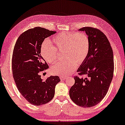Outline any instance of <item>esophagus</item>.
<instances>
[{
  "label": "esophagus",
  "instance_id": "34e87169",
  "mask_svg": "<svg viewBox=\"0 0 125 125\" xmlns=\"http://www.w3.org/2000/svg\"><path fill=\"white\" fill-rule=\"evenodd\" d=\"M67 77V76H60V80H65V79H66Z\"/></svg>",
  "mask_w": 125,
  "mask_h": 125
}]
</instances>
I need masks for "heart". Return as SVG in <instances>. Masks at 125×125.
<instances>
[{
  "instance_id": "1",
  "label": "heart",
  "mask_w": 125,
  "mask_h": 125,
  "mask_svg": "<svg viewBox=\"0 0 125 125\" xmlns=\"http://www.w3.org/2000/svg\"><path fill=\"white\" fill-rule=\"evenodd\" d=\"M51 44L45 41L41 46V54L48 63H52L58 57V51H64L65 59L58 62L51 67L52 74L60 76L69 75L82 64L89 54L90 42L86 34L82 32H62L54 36Z\"/></svg>"
}]
</instances>
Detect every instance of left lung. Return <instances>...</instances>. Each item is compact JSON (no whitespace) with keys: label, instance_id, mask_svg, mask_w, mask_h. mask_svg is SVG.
Masks as SVG:
<instances>
[{"label":"left lung","instance_id":"1","mask_svg":"<svg viewBox=\"0 0 125 125\" xmlns=\"http://www.w3.org/2000/svg\"><path fill=\"white\" fill-rule=\"evenodd\" d=\"M78 31L85 32L90 40L89 54L77 71L87 77H74L69 96L77 105L89 108L98 104L107 93L113 77V51L106 36L99 30L84 27Z\"/></svg>","mask_w":125,"mask_h":125}]
</instances>
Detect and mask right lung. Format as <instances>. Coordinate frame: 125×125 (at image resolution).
<instances>
[{
	"label": "right lung",
	"mask_w": 125,
	"mask_h": 125,
	"mask_svg": "<svg viewBox=\"0 0 125 125\" xmlns=\"http://www.w3.org/2000/svg\"><path fill=\"white\" fill-rule=\"evenodd\" d=\"M56 31L36 27L21 34L15 43L12 56V71L17 89L31 104L41 105L53 98L59 76H50L43 81L39 73L49 66L41 55L44 39Z\"/></svg>",
	"instance_id": "1"
}]
</instances>
